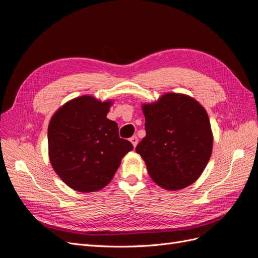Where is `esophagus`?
<instances>
[{"label":"esophagus","mask_w":258,"mask_h":258,"mask_svg":"<svg viewBox=\"0 0 258 258\" xmlns=\"http://www.w3.org/2000/svg\"><path fill=\"white\" fill-rule=\"evenodd\" d=\"M130 142L132 143V145H134V147H136V146L138 145V142H139L138 137H137V136L131 137V138H130Z\"/></svg>","instance_id":"obj_1"}]
</instances>
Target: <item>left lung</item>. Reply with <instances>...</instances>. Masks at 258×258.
Segmentation results:
<instances>
[{"mask_svg":"<svg viewBox=\"0 0 258 258\" xmlns=\"http://www.w3.org/2000/svg\"><path fill=\"white\" fill-rule=\"evenodd\" d=\"M146 136L136 152L153 181L168 190L191 185L207 167L213 136L209 116L196 100L168 92L143 104Z\"/></svg>","mask_w":258,"mask_h":258,"instance_id":"1","label":"left lung"}]
</instances>
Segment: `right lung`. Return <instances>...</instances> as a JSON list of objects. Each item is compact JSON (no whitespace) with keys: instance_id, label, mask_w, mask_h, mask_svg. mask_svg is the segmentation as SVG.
<instances>
[{"instance_id":"1","label":"right lung","mask_w":258,"mask_h":258,"mask_svg":"<svg viewBox=\"0 0 258 258\" xmlns=\"http://www.w3.org/2000/svg\"><path fill=\"white\" fill-rule=\"evenodd\" d=\"M112 101L82 96L53 114L48 126L51 166L69 187L81 192L102 189L112 181L124 155L134 150L106 118Z\"/></svg>"}]
</instances>
